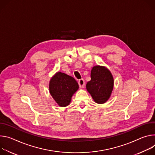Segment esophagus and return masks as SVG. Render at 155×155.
Wrapping results in <instances>:
<instances>
[{
  "label": "esophagus",
  "mask_w": 155,
  "mask_h": 155,
  "mask_svg": "<svg viewBox=\"0 0 155 155\" xmlns=\"http://www.w3.org/2000/svg\"><path fill=\"white\" fill-rule=\"evenodd\" d=\"M78 84H79V85L81 88H83L85 85V81L83 79H81L79 80Z\"/></svg>",
  "instance_id": "1"
}]
</instances>
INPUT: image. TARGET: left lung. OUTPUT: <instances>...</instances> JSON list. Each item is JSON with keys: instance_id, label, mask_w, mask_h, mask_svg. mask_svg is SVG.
<instances>
[{"instance_id": "1", "label": "left lung", "mask_w": 155, "mask_h": 155, "mask_svg": "<svg viewBox=\"0 0 155 155\" xmlns=\"http://www.w3.org/2000/svg\"><path fill=\"white\" fill-rule=\"evenodd\" d=\"M91 80L86 84L87 91L98 104L105 103L110 97L114 86L113 77L108 69L95 66L91 73Z\"/></svg>"}]
</instances>
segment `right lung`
Here are the masks:
<instances>
[{
  "mask_svg": "<svg viewBox=\"0 0 155 155\" xmlns=\"http://www.w3.org/2000/svg\"><path fill=\"white\" fill-rule=\"evenodd\" d=\"M78 89V83L73 77L61 72H57L49 82L50 94L61 107L70 105L72 96Z\"/></svg>",
  "mask_w": 155,
  "mask_h": 155,
  "instance_id": "1",
  "label": "right lung"
}]
</instances>
